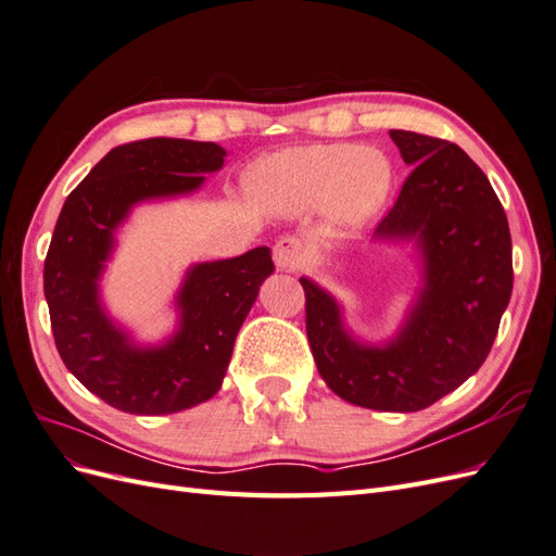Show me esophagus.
Instances as JSON below:
<instances>
[{"mask_svg": "<svg viewBox=\"0 0 556 556\" xmlns=\"http://www.w3.org/2000/svg\"><path fill=\"white\" fill-rule=\"evenodd\" d=\"M274 262L282 271H299L306 262V250L294 237H280L274 245Z\"/></svg>", "mask_w": 556, "mask_h": 556, "instance_id": "34e87169", "label": "esophagus"}]
</instances>
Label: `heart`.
I'll return each instance as SVG.
<instances>
[{
	"instance_id": "1",
	"label": "heart",
	"mask_w": 556,
	"mask_h": 556,
	"mask_svg": "<svg viewBox=\"0 0 556 556\" xmlns=\"http://www.w3.org/2000/svg\"><path fill=\"white\" fill-rule=\"evenodd\" d=\"M392 164L376 148L313 143L280 150L252 169V190L292 208L327 204L343 227H359L392 190Z\"/></svg>"
}]
</instances>
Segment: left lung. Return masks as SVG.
Returning a JSON list of instances; mask_svg holds the SVG:
<instances>
[{"mask_svg": "<svg viewBox=\"0 0 556 556\" xmlns=\"http://www.w3.org/2000/svg\"><path fill=\"white\" fill-rule=\"evenodd\" d=\"M413 166L374 239L413 241L422 285L390 341L364 343L343 308L311 278L306 331L317 371L333 394L362 408L415 413L473 376L496 339L513 292L508 217L480 166L459 146L392 129Z\"/></svg>", "mask_w": 556, "mask_h": 556, "instance_id": "obj_1", "label": "left lung"}]
</instances>
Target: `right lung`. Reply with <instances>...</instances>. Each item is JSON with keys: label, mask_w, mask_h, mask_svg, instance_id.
I'll use <instances>...</instances> for the list:
<instances>
[{"label": "right lung", "mask_w": 556, "mask_h": 556, "mask_svg": "<svg viewBox=\"0 0 556 556\" xmlns=\"http://www.w3.org/2000/svg\"><path fill=\"white\" fill-rule=\"evenodd\" d=\"M225 155L211 141L125 143L64 201L43 264L50 327L64 366L117 410L169 415L217 394L243 319L274 274L266 245L192 264L174 296L176 329L157 345H139L104 308L99 280L131 208L197 192L206 174L223 169Z\"/></svg>", "instance_id": "obj_1"}]
</instances>
